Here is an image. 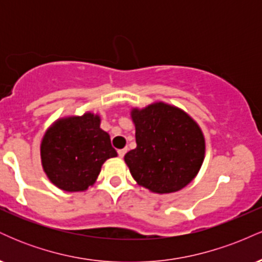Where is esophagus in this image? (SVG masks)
<instances>
[{
    "label": "esophagus",
    "instance_id": "esophagus-1",
    "mask_svg": "<svg viewBox=\"0 0 262 262\" xmlns=\"http://www.w3.org/2000/svg\"><path fill=\"white\" fill-rule=\"evenodd\" d=\"M125 152H127V149H121V150H118L119 158H123V156L125 155Z\"/></svg>",
    "mask_w": 262,
    "mask_h": 262
}]
</instances>
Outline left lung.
Here are the masks:
<instances>
[{"label":"left lung","instance_id":"1","mask_svg":"<svg viewBox=\"0 0 262 262\" xmlns=\"http://www.w3.org/2000/svg\"><path fill=\"white\" fill-rule=\"evenodd\" d=\"M137 148L124 161L133 179L154 193H172L191 183L200 172L206 140L198 123L181 108L154 102L134 107Z\"/></svg>","mask_w":262,"mask_h":262}]
</instances>
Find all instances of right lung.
I'll use <instances>...</instances> for the list:
<instances>
[{
    "label": "right lung",
    "mask_w": 262,
    "mask_h": 262,
    "mask_svg": "<svg viewBox=\"0 0 262 262\" xmlns=\"http://www.w3.org/2000/svg\"><path fill=\"white\" fill-rule=\"evenodd\" d=\"M100 114L58 118L40 143L41 166L49 181L66 192H83L93 186L102 165L117 151L110 134L101 129Z\"/></svg>",
    "instance_id": "add662e5"
}]
</instances>
